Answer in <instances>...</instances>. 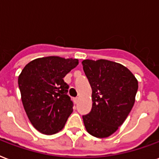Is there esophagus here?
<instances>
[{"label":"esophagus","mask_w":159,"mask_h":159,"mask_svg":"<svg viewBox=\"0 0 159 159\" xmlns=\"http://www.w3.org/2000/svg\"><path fill=\"white\" fill-rule=\"evenodd\" d=\"M78 101H79V98H73V102H74L75 104H77Z\"/></svg>","instance_id":"esophagus-1"}]
</instances>
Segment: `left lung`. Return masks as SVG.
<instances>
[{
	"mask_svg": "<svg viewBox=\"0 0 159 159\" xmlns=\"http://www.w3.org/2000/svg\"><path fill=\"white\" fill-rule=\"evenodd\" d=\"M92 88L93 107L82 116L91 135L103 139L114 133L125 121L135 102L139 83L126 66L111 61H82Z\"/></svg>",
	"mask_w": 159,
	"mask_h": 159,
	"instance_id": "1",
	"label": "left lung"
}]
</instances>
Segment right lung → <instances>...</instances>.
Segmentation results:
<instances>
[{
    "label": "right lung",
    "instance_id": "obj_1",
    "mask_svg": "<svg viewBox=\"0 0 159 159\" xmlns=\"http://www.w3.org/2000/svg\"><path fill=\"white\" fill-rule=\"evenodd\" d=\"M77 65V59L47 57L30 61L20 72L18 85L23 107L40 133H58L73 111L63 77Z\"/></svg>",
    "mask_w": 159,
    "mask_h": 159
}]
</instances>
